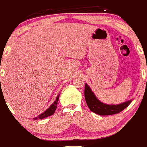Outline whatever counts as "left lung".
Masks as SVG:
<instances>
[{
    "label": "left lung",
    "instance_id": "1",
    "mask_svg": "<svg viewBox=\"0 0 147 147\" xmlns=\"http://www.w3.org/2000/svg\"><path fill=\"white\" fill-rule=\"evenodd\" d=\"M84 96L89 109L99 115H110L119 113L131 104L132 100L126 101L119 104H106L99 101L89 86L85 84Z\"/></svg>",
    "mask_w": 147,
    "mask_h": 147
}]
</instances>
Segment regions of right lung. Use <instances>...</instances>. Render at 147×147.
I'll list each match as a JSON object with an SVG mask.
<instances>
[{
  "mask_svg": "<svg viewBox=\"0 0 147 147\" xmlns=\"http://www.w3.org/2000/svg\"><path fill=\"white\" fill-rule=\"evenodd\" d=\"M59 94L57 95L56 100L52 103V105L50 106L46 111H45L44 112L42 113L41 114H40L39 115L37 116V117H34V119H43V118L48 117H49V116L52 115H53L54 113H55V111H56V109H57V102H58V101H59Z\"/></svg>",
  "mask_w": 147,
  "mask_h": 147,
  "instance_id": "add662e5",
  "label": "right lung"
}]
</instances>
